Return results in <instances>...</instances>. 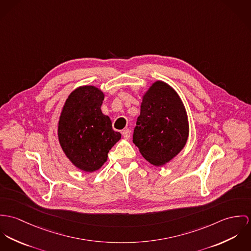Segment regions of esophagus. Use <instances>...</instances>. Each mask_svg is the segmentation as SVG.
<instances>
[{
	"mask_svg": "<svg viewBox=\"0 0 251 251\" xmlns=\"http://www.w3.org/2000/svg\"><path fill=\"white\" fill-rule=\"evenodd\" d=\"M121 134H122V136L126 139H130V137H131V131H130L129 129L123 130V131L121 132Z\"/></svg>",
	"mask_w": 251,
	"mask_h": 251,
	"instance_id": "34e87169",
	"label": "esophagus"
}]
</instances>
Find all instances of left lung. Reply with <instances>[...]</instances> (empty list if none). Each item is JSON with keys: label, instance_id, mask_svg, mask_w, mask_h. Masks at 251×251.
Segmentation results:
<instances>
[{"label": "left lung", "instance_id": "obj_1", "mask_svg": "<svg viewBox=\"0 0 251 251\" xmlns=\"http://www.w3.org/2000/svg\"><path fill=\"white\" fill-rule=\"evenodd\" d=\"M188 137V115L181 98L167 83L155 82L142 97L133 142L145 160L160 167L180 153Z\"/></svg>", "mask_w": 251, "mask_h": 251}]
</instances>
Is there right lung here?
<instances>
[{
	"label": "right lung",
	"instance_id": "right-lung-1",
	"mask_svg": "<svg viewBox=\"0 0 251 251\" xmlns=\"http://www.w3.org/2000/svg\"><path fill=\"white\" fill-rule=\"evenodd\" d=\"M103 100L99 88L80 86L70 93L59 116V144L69 161L85 172L101 168L121 139V134L112 130L110 117L101 111Z\"/></svg>",
	"mask_w": 251,
	"mask_h": 251
}]
</instances>
